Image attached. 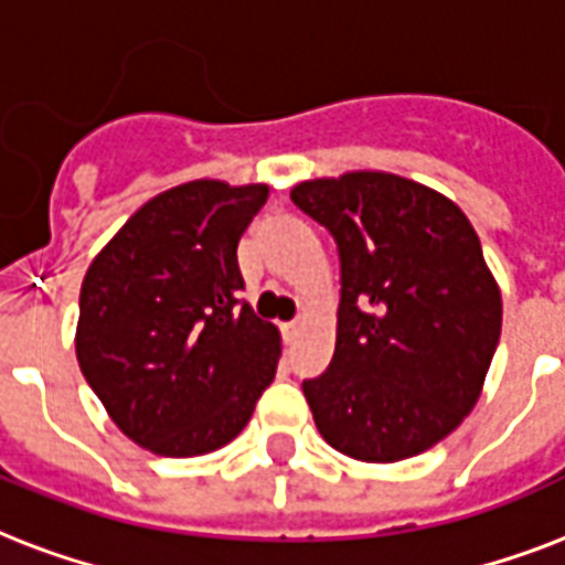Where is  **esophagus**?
I'll list each match as a JSON object with an SVG mask.
<instances>
[{
	"instance_id": "1",
	"label": "esophagus",
	"mask_w": 565,
	"mask_h": 565,
	"mask_svg": "<svg viewBox=\"0 0 565 565\" xmlns=\"http://www.w3.org/2000/svg\"><path fill=\"white\" fill-rule=\"evenodd\" d=\"M281 331H284V340H296V337H299V331H301V322H299V319H296V322H284Z\"/></svg>"
}]
</instances>
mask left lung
Returning a JSON list of instances; mask_svg holds the SVG:
<instances>
[{
	"mask_svg": "<svg viewBox=\"0 0 565 565\" xmlns=\"http://www.w3.org/2000/svg\"><path fill=\"white\" fill-rule=\"evenodd\" d=\"M290 199L334 234L343 266L334 361L301 384L319 434L363 463L428 451L472 413L501 337L472 222L381 170L299 181Z\"/></svg>",
	"mask_w": 565,
	"mask_h": 565,
	"instance_id": "1",
	"label": "left lung"
}]
</instances>
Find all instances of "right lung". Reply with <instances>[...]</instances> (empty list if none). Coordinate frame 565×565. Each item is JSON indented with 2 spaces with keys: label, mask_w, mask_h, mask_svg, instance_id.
<instances>
[{
  "label": "right lung",
  "mask_w": 565,
  "mask_h": 565,
  "mask_svg": "<svg viewBox=\"0 0 565 565\" xmlns=\"http://www.w3.org/2000/svg\"><path fill=\"white\" fill-rule=\"evenodd\" d=\"M266 184L184 181L140 204L90 260L75 358L131 443L161 457L228 446L281 361V331L239 305L237 243Z\"/></svg>",
  "instance_id": "1"
}]
</instances>
